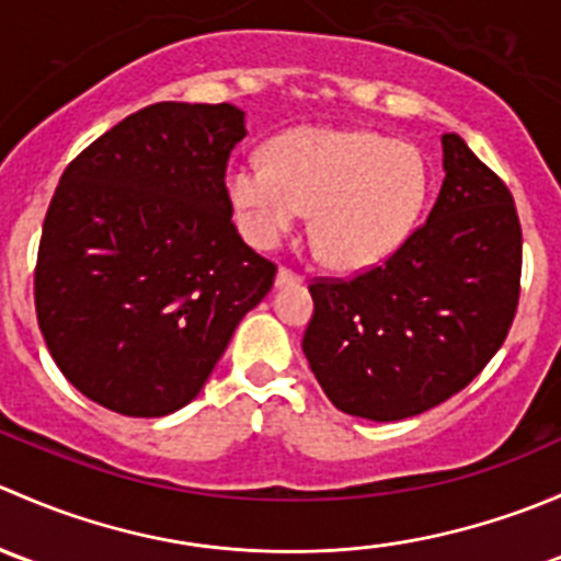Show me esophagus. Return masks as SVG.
Segmentation results:
<instances>
[{
  "label": "esophagus",
  "instance_id": "esophagus-1",
  "mask_svg": "<svg viewBox=\"0 0 561 561\" xmlns=\"http://www.w3.org/2000/svg\"><path fill=\"white\" fill-rule=\"evenodd\" d=\"M304 276L301 274H296V271L293 268H287V265H282L279 271H276V285H296V282H301Z\"/></svg>",
  "mask_w": 561,
  "mask_h": 561
}]
</instances>
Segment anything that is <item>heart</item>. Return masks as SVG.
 <instances>
[{
  "label": "heart",
  "instance_id": "heart-1",
  "mask_svg": "<svg viewBox=\"0 0 561 561\" xmlns=\"http://www.w3.org/2000/svg\"><path fill=\"white\" fill-rule=\"evenodd\" d=\"M228 192L252 244L274 247L312 208L325 263L360 271L410 236L426 197V168L415 146L401 140L301 127L274 140L268 160L233 162Z\"/></svg>",
  "mask_w": 561,
  "mask_h": 561
}]
</instances>
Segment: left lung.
Here are the masks:
<instances>
[{"label": "left lung", "mask_w": 561, "mask_h": 561, "mask_svg": "<svg viewBox=\"0 0 561 561\" xmlns=\"http://www.w3.org/2000/svg\"><path fill=\"white\" fill-rule=\"evenodd\" d=\"M428 219L386 263L317 276L304 353L333 407L366 421L421 415L485 369L522 296V222L505 181L456 133Z\"/></svg>", "instance_id": "8db88e82"}]
</instances>
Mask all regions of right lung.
Listing matches in <instances>:
<instances>
[{
  "instance_id": "right-lung-1",
  "label": "right lung",
  "mask_w": 561,
  "mask_h": 561,
  "mask_svg": "<svg viewBox=\"0 0 561 561\" xmlns=\"http://www.w3.org/2000/svg\"><path fill=\"white\" fill-rule=\"evenodd\" d=\"M244 138L230 103H154L61 173L37 249V325L61 375L105 410L190 404L274 285L225 184Z\"/></svg>"
}]
</instances>
